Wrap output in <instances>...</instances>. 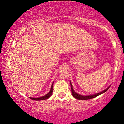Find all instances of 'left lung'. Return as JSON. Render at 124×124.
Listing matches in <instances>:
<instances>
[{"instance_id":"1","label":"left lung","mask_w":124,"mask_h":124,"mask_svg":"<svg viewBox=\"0 0 124 124\" xmlns=\"http://www.w3.org/2000/svg\"><path fill=\"white\" fill-rule=\"evenodd\" d=\"M70 83H71V91H72V96H73L75 98V99H78V100H88V99H92V98H95L96 97L98 96H99V95H101V94H102V93H104V92H106L107 90H108V88H110V86H109V87H108L106 89L103 90V91H101V92H98V93H97L93 94V95H91L84 96V95H80V94L76 93V92L75 91H74V90H73V88L72 85L71 81H70Z\"/></svg>"}]
</instances>
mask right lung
I'll list each match as a JSON object with an SVG mask.
<instances>
[{
  "label": "right lung",
  "instance_id": "1",
  "mask_svg": "<svg viewBox=\"0 0 124 124\" xmlns=\"http://www.w3.org/2000/svg\"><path fill=\"white\" fill-rule=\"evenodd\" d=\"M53 82L52 83V84L50 91H49V92L47 94H46V95H44L42 97H29V98H30L31 99L34 100H37V101L43 100L48 99L52 95V92H53Z\"/></svg>",
  "mask_w": 124,
  "mask_h": 124
}]
</instances>
